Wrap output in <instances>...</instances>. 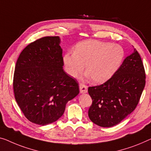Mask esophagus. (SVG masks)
<instances>
[{"instance_id":"esophagus-1","label":"esophagus","mask_w":151,"mask_h":151,"mask_svg":"<svg viewBox=\"0 0 151 151\" xmlns=\"http://www.w3.org/2000/svg\"><path fill=\"white\" fill-rule=\"evenodd\" d=\"M79 89H80V92L81 93H85L87 92V86L85 85L83 83H81L79 85Z\"/></svg>"}]
</instances>
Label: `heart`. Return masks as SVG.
Masks as SVG:
<instances>
[{
    "instance_id": "b5f03b06",
    "label": "heart",
    "mask_w": 151,
    "mask_h": 151,
    "mask_svg": "<svg viewBox=\"0 0 151 151\" xmlns=\"http://www.w3.org/2000/svg\"><path fill=\"white\" fill-rule=\"evenodd\" d=\"M124 55V49L119 45L88 40L76 45L75 52L65 53L63 63L67 74L73 77L81 75L86 65L87 76H91L94 83H101L113 75Z\"/></svg>"
}]
</instances>
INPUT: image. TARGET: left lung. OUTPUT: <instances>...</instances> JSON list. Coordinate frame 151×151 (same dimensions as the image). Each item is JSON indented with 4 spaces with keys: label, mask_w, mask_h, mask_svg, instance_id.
Returning a JSON list of instances; mask_svg holds the SVG:
<instances>
[{
    "label": "left lung",
    "mask_w": 151,
    "mask_h": 151,
    "mask_svg": "<svg viewBox=\"0 0 151 151\" xmlns=\"http://www.w3.org/2000/svg\"><path fill=\"white\" fill-rule=\"evenodd\" d=\"M145 79L142 61L134 49L111 78L100 85L89 87L92 99L88 111L90 120L103 127L119 124L136 109Z\"/></svg>",
    "instance_id": "8db88e82"
}]
</instances>
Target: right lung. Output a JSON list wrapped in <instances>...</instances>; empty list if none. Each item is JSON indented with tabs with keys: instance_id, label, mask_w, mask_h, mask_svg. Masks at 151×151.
I'll list each match as a JSON object with an SVG mask.
<instances>
[{
	"instance_id": "obj_1",
	"label": "right lung",
	"mask_w": 151,
	"mask_h": 151,
	"mask_svg": "<svg viewBox=\"0 0 151 151\" xmlns=\"http://www.w3.org/2000/svg\"><path fill=\"white\" fill-rule=\"evenodd\" d=\"M59 37L31 42L17 60L13 75L15 100L30 122L46 125L64 114L66 105L79 93L78 84L63 69Z\"/></svg>"
}]
</instances>
